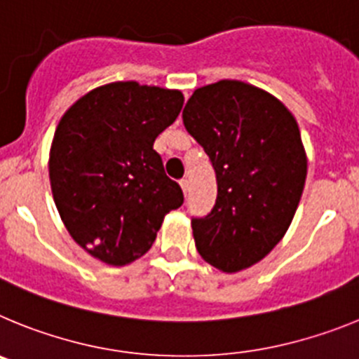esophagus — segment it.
<instances>
[{"mask_svg":"<svg viewBox=\"0 0 359 359\" xmlns=\"http://www.w3.org/2000/svg\"><path fill=\"white\" fill-rule=\"evenodd\" d=\"M180 185H182V189H183V192H189V180H187V177H183V180H180Z\"/></svg>","mask_w":359,"mask_h":359,"instance_id":"obj_1","label":"esophagus"}]
</instances>
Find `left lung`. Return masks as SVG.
Masks as SVG:
<instances>
[{
  "instance_id": "8db88e82",
  "label": "left lung",
  "mask_w": 359,
  "mask_h": 359,
  "mask_svg": "<svg viewBox=\"0 0 359 359\" xmlns=\"http://www.w3.org/2000/svg\"><path fill=\"white\" fill-rule=\"evenodd\" d=\"M183 123L217 180L212 210L192 217L196 248L226 273L250 268L277 246L300 203L307 160L297 120L255 86L219 81L194 91Z\"/></svg>"
}]
</instances>
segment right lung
<instances>
[{
    "label": "right lung",
    "mask_w": 359,
    "mask_h": 359,
    "mask_svg": "<svg viewBox=\"0 0 359 359\" xmlns=\"http://www.w3.org/2000/svg\"><path fill=\"white\" fill-rule=\"evenodd\" d=\"M183 107V95L113 82L73 104L55 129L50 183L75 243L123 266L152 246L165 214L183 205L182 187L152 145Z\"/></svg>",
    "instance_id": "obj_1"
}]
</instances>
